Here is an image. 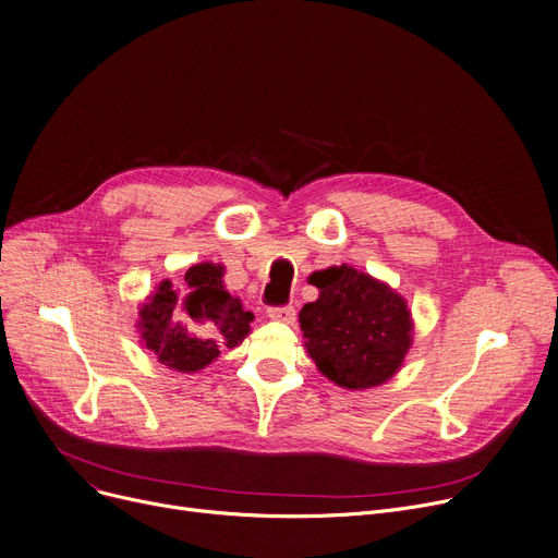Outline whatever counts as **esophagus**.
<instances>
[{
  "mask_svg": "<svg viewBox=\"0 0 558 558\" xmlns=\"http://www.w3.org/2000/svg\"><path fill=\"white\" fill-rule=\"evenodd\" d=\"M267 316L274 318V320H280V324H294L296 320V310L291 305H284V307H269L267 310Z\"/></svg>",
  "mask_w": 558,
  "mask_h": 558,
  "instance_id": "esophagus-1",
  "label": "esophagus"
}]
</instances>
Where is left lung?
<instances>
[{"label": "left lung", "mask_w": 558, "mask_h": 558, "mask_svg": "<svg viewBox=\"0 0 558 558\" xmlns=\"http://www.w3.org/2000/svg\"><path fill=\"white\" fill-rule=\"evenodd\" d=\"M318 299L299 320L305 350L330 383L364 391L389 383L414 343V318L393 287L348 264L307 278Z\"/></svg>", "instance_id": "obj_1"}]
</instances>
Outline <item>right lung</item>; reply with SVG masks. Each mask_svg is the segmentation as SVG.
<instances>
[{"label":"right lung","instance_id":"right-lung-1","mask_svg":"<svg viewBox=\"0 0 558 558\" xmlns=\"http://www.w3.org/2000/svg\"><path fill=\"white\" fill-rule=\"evenodd\" d=\"M226 267L198 262L185 274L183 289L162 280L140 303V343L156 360L179 373H196L213 364L221 350L238 348L251 335L253 312L223 284Z\"/></svg>","mask_w":558,"mask_h":558}]
</instances>
